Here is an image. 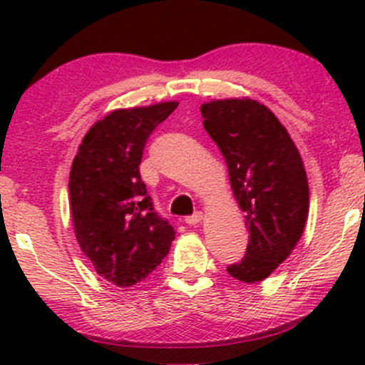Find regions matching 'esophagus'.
Listing matches in <instances>:
<instances>
[{
  "label": "esophagus",
  "instance_id": "esophagus-1",
  "mask_svg": "<svg viewBox=\"0 0 365 365\" xmlns=\"http://www.w3.org/2000/svg\"><path fill=\"white\" fill-rule=\"evenodd\" d=\"M200 221H202V212H200V211H197V212H194V215H192V216H187V217H185V223H187L188 226L199 225Z\"/></svg>",
  "mask_w": 365,
  "mask_h": 365
}]
</instances>
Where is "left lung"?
<instances>
[{"label":"left lung","instance_id":"8db88e82","mask_svg":"<svg viewBox=\"0 0 365 365\" xmlns=\"http://www.w3.org/2000/svg\"><path fill=\"white\" fill-rule=\"evenodd\" d=\"M204 128L223 153L233 194L245 212V255L226 267L244 283L262 282L300 240L309 215L302 158L287 128L252 99L200 106Z\"/></svg>","mask_w":365,"mask_h":365}]
</instances>
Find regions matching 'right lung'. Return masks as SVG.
Wrapping results in <instances>:
<instances>
[{
	"label": "right lung",
	"mask_w": 365,
	"mask_h": 365,
	"mask_svg": "<svg viewBox=\"0 0 365 365\" xmlns=\"http://www.w3.org/2000/svg\"><path fill=\"white\" fill-rule=\"evenodd\" d=\"M178 103L116 110L91 127L70 171L75 237L96 273L118 287L142 282L175 238L158 215L139 165L145 142Z\"/></svg>",
	"instance_id": "right-lung-1"
}]
</instances>
